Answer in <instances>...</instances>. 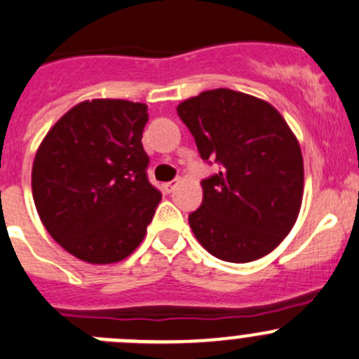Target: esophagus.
I'll return each instance as SVG.
<instances>
[{
	"label": "esophagus",
	"mask_w": 359,
	"mask_h": 359,
	"mask_svg": "<svg viewBox=\"0 0 359 359\" xmlns=\"http://www.w3.org/2000/svg\"><path fill=\"white\" fill-rule=\"evenodd\" d=\"M177 186H179V180H172V182H166L165 186H163V189H165L166 193H172Z\"/></svg>",
	"instance_id": "obj_1"
}]
</instances>
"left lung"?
Instances as JSON below:
<instances>
[{"label":"left lung","mask_w":359,"mask_h":359,"mask_svg":"<svg viewBox=\"0 0 359 359\" xmlns=\"http://www.w3.org/2000/svg\"><path fill=\"white\" fill-rule=\"evenodd\" d=\"M177 114L201 158L222 165L201 182L203 203L189 215L198 242L229 263L272 252L304 198L302 149L284 117L264 100L224 87L186 100Z\"/></svg>","instance_id":"1"}]
</instances>
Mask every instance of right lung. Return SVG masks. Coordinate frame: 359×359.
Instances as JSON below:
<instances>
[{
    "instance_id": "add662e5",
    "label": "right lung",
    "mask_w": 359,
    "mask_h": 359,
    "mask_svg": "<svg viewBox=\"0 0 359 359\" xmlns=\"http://www.w3.org/2000/svg\"><path fill=\"white\" fill-rule=\"evenodd\" d=\"M147 121L145 103L86 100L38 147L31 172L34 207L48 235L86 263L130 256L161 201L145 172Z\"/></svg>"
}]
</instances>
